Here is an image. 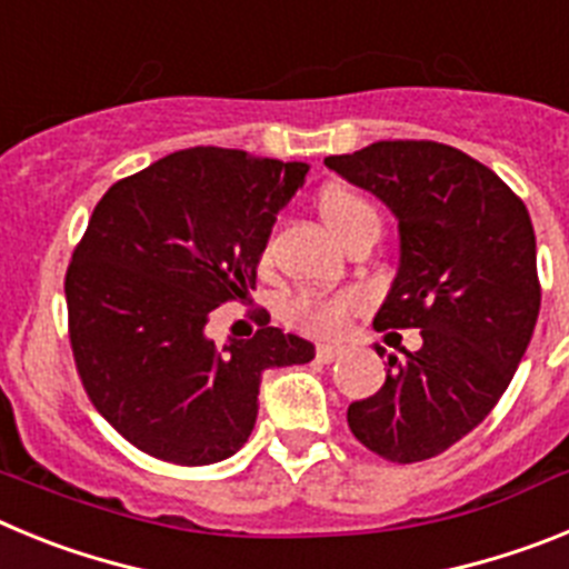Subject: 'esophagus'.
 Segmentation results:
<instances>
[{"instance_id": "34e87169", "label": "esophagus", "mask_w": 569, "mask_h": 569, "mask_svg": "<svg viewBox=\"0 0 569 569\" xmlns=\"http://www.w3.org/2000/svg\"><path fill=\"white\" fill-rule=\"evenodd\" d=\"M341 356H345V347H341V345H319V347H316V359L325 361V365L341 359Z\"/></svg>"}]
</instances>
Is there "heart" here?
Here are the masks:
<instances>
[{
  "label": "heart",
  "instance_id": "b5f03b06",
  "mask_svg": "<svg viewBox=\"0 0 569 569\" xmlns=\"http://www.w3.org/2000/svg\"><path fill=\"white\" fill-rule=\"evenodd\" d=\"M321 219L333 230L339 241L353 233L361 222L379 219L373 204L365 202L361 196L350 193L345 188H333L321 196ZM361 308V296L356 290H341V293H313L301 290L288 301V319L296 328L308 330L313 336H336L345 330L347 319Z\"/></svg>",
  "mask_w": 569,
  "mask_h": 569
}]
</instances>
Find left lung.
I'll return each instance as SVG.
<instances>
[{
	"label": "left lung",
	"instance_id": "1",
	"mask_svg": "<svg viewBox=\"0 0 569 569\" xmlns=\"http://www.w3.org/2000/svg\"><path fill=\"white\" fill-rule=\"evenodd\" d=\"M325 164L399 222V270L373 328L396 339V328H421L419 350L387 356L385 385L347 407V425L387 461L433 459L487 419L532 339L541 288L530 213L450 144L376 142Z\"/></svg>",
	"mask_w": 569,
	"mask_h": 569
}]
</instances>
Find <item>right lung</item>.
Masks as SVG:
<instances>
[{
	"label": "right lung",
	"mask_w": 569,
	"mask_h": 569,
	"mask_svg": "<svg viewBox=\"0 0 569 569\" xmlns=\"http://www.w3.org/2000/svg\"><path fill=\"white\" fill-rule=\"evenodd\" d=\"M308 170L188 148L93 208L64 276L70 347L93 407L142 453L184 467L228 459L256 425L261 373L316 356L268 325L224 347L204 333L219 305L253 290L276 213Z\"/></svg>",
	"instance_id": "add662e5"
}]
</instances>
